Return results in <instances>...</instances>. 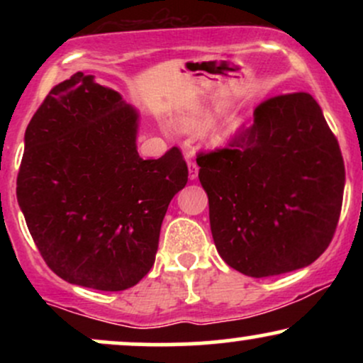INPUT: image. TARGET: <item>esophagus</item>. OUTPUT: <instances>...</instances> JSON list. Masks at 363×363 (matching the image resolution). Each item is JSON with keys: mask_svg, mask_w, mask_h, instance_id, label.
<instances>
[{"mask_svg": "<svg viewBox=\"0 0 363 363\" xmlns=\"http://www.w3.org/2000/svg\"><path fill=\"white\" fill-rule=\"evenodd\" d=\"M187 170H189V179L194 181V179L198 177V165H196V162L187 160Z\"/></svg>", "mask_w": 363, "mask_h": 363, "instance_id": "esophagus-1", "label": "esophagus"}]
</instances>
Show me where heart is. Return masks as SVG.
<instances>
[{"label": "heart", "instance_id": "obj_1", "mask_svg": "<svg viewBox=\"0 0 363 363\" xmlns=\"http://www.w3.org/2000/svg\"><path fill=\"white\" fill-rule=\"evenodd\" d=\"M216 118V111L215 109H208V107H196V109H191L187 112H182L176 118V124L181 131L184 133H194L199 131V129H205L213 123ZM237 123H230L228 126H225L222 131H218L213 136L215 143H223L232 133L235 131Z\"/></svg>", "mask_w": 363, "mask_h": 363}]
</instances>
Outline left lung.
Wrapping results in <instances>:
<instances>
[{
    "mask_svg": "<svg viewBox=\"0 0 363 363\" xmlns=\"http://www.w3.org/2000/svg\"><path fill=\"white\" fill-rule=\"evenodd\" d=\"M196 162L216 251L230 268L274 277L326 251L343 203L345 164L312 95L262 102L228 148Z\"/></svg>",
    "mask_w": 363,
    "mask_h": 363,
    "instance_id": "8db88e82",
    "label": "left lung"
}]
</instances>
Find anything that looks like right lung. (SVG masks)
I'll return each instance as SVG.
<instances>
[{
    "label": "right lung",
    "instance_id": "add662e5",
    "mask_svg": "<svg viewBox=\"0 0 363 363\" xmlns=\"http://www.w3.org/2000/svg\"><path fill=\"white\" fill-rule=\"evenodd\" d=\"M140 112L94 74L49 91L25 131L16 199L57 277L119 291L152 269L170 199L187 182L179 148L143 160Z\"/></svg>",
    "mask_w": 363,
    "mask_h": 363
}]
</instances>
